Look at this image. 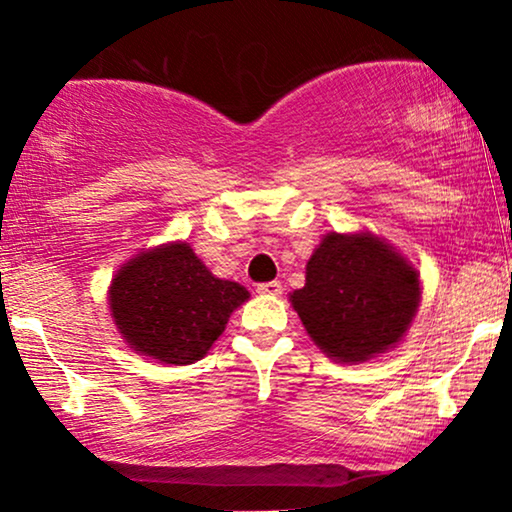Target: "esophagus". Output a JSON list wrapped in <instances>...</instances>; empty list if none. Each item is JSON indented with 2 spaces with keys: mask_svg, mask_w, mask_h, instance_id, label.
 <instances>
[{
  "mask_svg": "<svg viewBox=\"0 0 512 512\" xmlns=\"http://www.w3.org/2000/svg\"><path fill=\"white\" fill-rule=\"evenodd\" d=\"M258 293H263V296H279V293L284 291V286H282V282H263V284H258V289H256Z\"/></svg>",
  "mask_w": 512,
  "mask_h": 512,
  "instance_id": "obj_1",
  "label": "esophagus"
}]
</instances>
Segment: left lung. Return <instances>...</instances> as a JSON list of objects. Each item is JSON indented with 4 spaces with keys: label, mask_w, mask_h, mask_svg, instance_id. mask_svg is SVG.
I'll return each instance as SVG.
<instances>
[{
    "label": "left lung",
    "mask_w": 512,
    "mask_h": 512,
    "mask_svg": "<svg viewBox=\"0 0 512 512\" xmlns=\"http://www.w3.org/2000/svg\"><path fill=\"white\" fill-rule=\"evenodd\" d=\"M293 310L310 338L340 361L387 352L408 331L419 305V275L373 235L324 237L307 261Z\"/></svg>",
    "instance_id": "left-lung-1"
}]
</instances>
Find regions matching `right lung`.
<instances>
[{"label": "right lung", "instance_id": "1", "mask_svg": "<svg viewBox=\"0 0 512 512\" xmlns=\"http://www.w3.org/2000/svg\"><path fill=\"white\" fill-rule=\"evenodd\" d=\"M247 298L244 286L214 277L186 242L132 258L109 291L111 314L132 349L174 366L200 361Z\"/></svg>", "mask_w": 512, "mask_h": 512}]
</instances>
